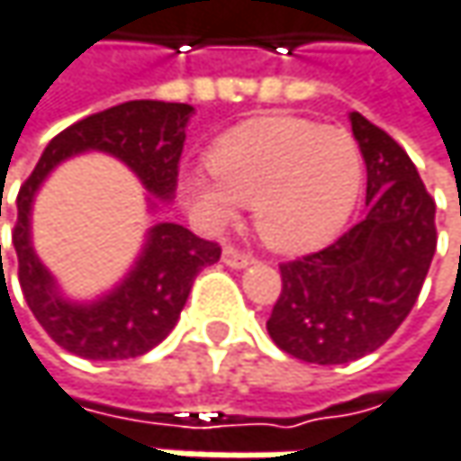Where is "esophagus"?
Masks as SVG:
<instances>
[{"label":"esophagus","instance_id":"esophagus-1","mask_svg":"<svg viewBox=\"0 0 461 461\" xmlns=\"http://www.w3.org/2000/svg\"><path fill=\"white\" fill-rule=\"evenodd\" d=\"M222 262L228 265V267H247L249 262H252V255H247V252H241L239 247H225L222 249Z\"/></svg>","mask_w":461,"mask_h":461}]
</instances>
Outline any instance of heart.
Returning <instances> with one entry per match:
<instances>
[{"label":"heart","instance_id":"obj_1","mask_svg":"<svg viewBox=\"0 0 461 461\" xmlns=\"http://www.w3.org/2000/svg\"><path fill=\"white\" fill-rule=\"evenodd\" d=\"M206 167L214 180L188 177V199L212 222L233 220L236 202L255 206L259 239L286 255L329 244L364 185L356 138L300 116H262L233 127L209 148Z\"/></svg>","mask_w":461,"mask_h":461}]
</instances>
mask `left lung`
Here are the masks:
<instances>
[{"label":"left lung","instance_id":"obj_1","mask_svg":"<svg viewBox=\"0 0 461 461\" xmlns=\"http://www.w3.org/2000/svg\"><path fill=\"white\" fill-rule=\"evenodd\" d=\"M353 135L366 161V217L334 244L281 262L270 339L289 356L331 366L384 345L411 313L430 270L435 202L414 161L358 111Z\"/></svg>","mask_w":461,"mask_h":461}]
</instances>
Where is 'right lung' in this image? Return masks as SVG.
Instances as JSON below:
<instances>
[{
    "mask_svg": "<svg viewBox=\"0 0 461 461\" xmlns=\"http://www.w3.org/2000/svg\"><path fill=\"white\" fill-rule=\"evenodd\" d=\"M191 113L188 103L161 100H130L92 113L52 138L18 191L13 247L23 297L41 329L79 358L122 361L156 348L175 329L202 267L220 259V244L199 239L183 225L158 222L119 289L92 305H74L58 294L52 276L33 255L29 233L33 194L63 158L79 150H105L132 167L156 199H169L177 185Z\"/></svg>",
    "mask_w": 461,
    "mask_h": 461,
    "instance_id": "1",
    "label": "right lung"
}]
</instances>
